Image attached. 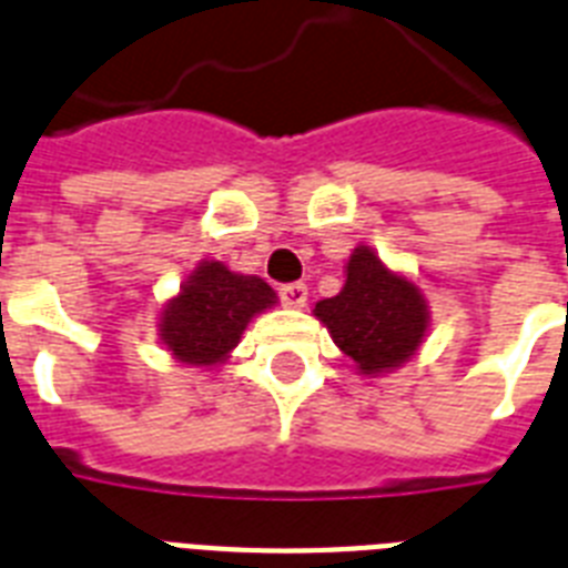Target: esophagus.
<instances>
[{"label":"esophagus","instance_id":"esophagus-1","mask_svg":"<svg viewBox=\"0 0 568 568\" xmlns=\"http://www.w3.org/2000/svg\"><path fill=\"white\" fill-rule=\"evenodd\" d=\"M280 300H283V306H288V308H303V306H306V300H308L306 283L280 285Z\"/></svg>","mask_w":568,"mask_h":568}]
</instances>
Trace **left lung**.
I'll use <instances>...</instances> for the list:
<instances>
[{
	"label": "left lung",
	"mask_w": 568,
	"mask_h": 568,
	"mask_svg": "<svg viewBox=\"0 0 568 568\" xmlns=\"http://www.w3.org/2000/svg\"><path fill=\"white\" fill-rule=\"evenodd\" d=\"M314 317L332 332L361 375L389 373L416 355L427 332V303L416 283L378 260L373 247H355L341 294L321 300Z\"/></svg>",
	"instance_id": "left-lung-1"
}]
</instances>
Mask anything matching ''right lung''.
<instances>
[{"instance_id": "1", "label": "right lung", "mask_w": 568, "mask_h": 568, "mask_svg": "<svg viewBox=\"0 0 568 568\" xmlns=\"http://www.w3.org/2000/svg\"><path fill=\"white\" fill-rule=\"evenodd\" d=\"M274 303V288L260 276L202 262L161 312V341L184 364L213 366L240 343L251 317Z\"/></svg>"}]
</instances>
